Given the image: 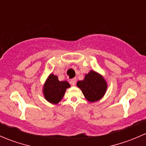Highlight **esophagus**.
Instances as JSON below:
<instances>
[{
  "instance_id": "1",
  "label": "esophagus",
  "mask_w": 146,
  "mask_h": 146,
  "mask_svg": "<svg viewBox=\"0 0 146 146\" xmlns=\"http://www.w3.org/2000/svg\"><path fill=\"white\" fill-rule=\"evenodd\" d=\"M76 80H77V79H76V78L71 79V80H70V83H71L73 85H75L76 84Z\"/></svg>"
}]
</instances>
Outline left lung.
<instances>
[{
  "mask_svg": "<svg viewBox=\"0 0 146 146\" xmlns=\"http://www.w3.org/2000/svg\"><path fill=\"white\" fill-rule=\"evenodd\" d=\"M77 86L80 88L85 98L91 102L100 100L107 88V82L102 76L94 70H90L85 75L83 80L78 82Z\"/></svg>",
  "mask_w": 146,
  "mask_h": 146,
  "instance_id": "1",
  "label": "left lung"
}]
</instances>
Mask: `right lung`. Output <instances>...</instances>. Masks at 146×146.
<instances>
[{
    "mask_svg": "<svg viewBox=\"0 0 146 146\" xmlns=\"http://www.w3.org/2000/svg\"><path fill=\"white\" fill-rule=\"evenodd\" d=\"M68 88H70V84L67 81H59L57 76L51 74L44 85L45 99L52 104H58Z\"/></svg>",
    "mask_w": 146,
    "mask_h": 146,
    "instance_id": "add662e5",
    "label": "right lung"
}]
</instances>
